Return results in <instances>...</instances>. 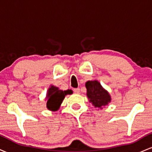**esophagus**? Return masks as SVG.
Here are the masks:
<instances>
[{
	"instance_id": "1",
	"label": "esophagus",
	"mask_w": 152,
	"mask_h": 152,
	"mask_svg": "<svg viewBox=\"0 0 152 152\" xmlns=\"http://www.w3.org/2000/svg\"><path fill=\"white\" fill-rule=\"evenodd\" d=\"M74 92L75 94H78L80 93V88H74Z\"/></svg>"
}]
</instances>
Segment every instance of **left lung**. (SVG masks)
<instances>
[{
	"label": "left lung",
	"mask_w": 152,
	"mask_h": 152,
	"mask_svg": "<svg viewBox=\"0 0 152 152\" xmlns=\"http://www.w3.org/2000/svg\"><path fill=\"white\" fill-rule=\"evenodd\" d=\"M87 89V96L89 102L93 104L95 107L102 108L107 105L111 102L110 95L102 88L100 83L97 81H87L86 83Z\"/></svg>",
	"instance_id": "8db88e82"
}]
</instances>
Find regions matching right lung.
I'll return each instance as SVG.
<instances>
[{
	"label": "right lung",
	"mask_w": 152,
	"mask_h": 152,
	"mask_svg": "<svg viewBox=\"0 0 152 152\" xmlns=\"http://www.w3.org/2000/svg\"><path fill=\"white\" fill-rule=\"evenodd\" d=\"M72 93L73 91L71 90H59L57 87L51 86L48 89L47 94V108L50 111H57L65 98V96Z\"/></svg>",
	"instance_id": "1"
}]
</instances>
